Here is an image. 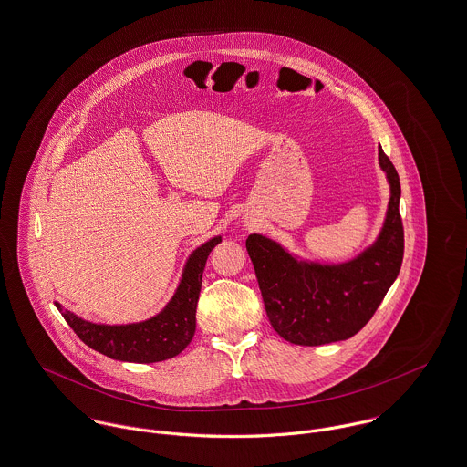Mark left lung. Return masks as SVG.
I'll list each match as a JSON object with an SVG mask.
<instances>
[{
	"mask_svg": "<svg viewBox=\"0 0 467 467\" xmlns=\"http://www.w3.org/2000/svg\"><path fill=\"white\" fill-rule=\"evenodd\" d=\"M390 184L389 211L372 247L340 265L297 261L275 242L251 234L245 242L272 327L297 346L351 338L372 318L396 281L405 253L400 175L379 149Z\"/></svg>",
	"mask_w": 467,
	"mask_h": 467,
	"instance_id": "1",
	"label": "left lung"
}]
</instances>
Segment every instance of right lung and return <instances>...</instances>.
Instances as JSON below:
<instances>
[{
    "label": "right lung",
    "instance_id": "obj_1",
    "mask_svg": "<svg viewBox=\"0 0 467 467\" xmlns=\"http://www.w3.org/2000/svg\"><path fill=\"white\" fill-rule=\"evenodd\" d=\"M222 242L220 236L201 245L188 259L182 279L171 301L156 317L127 326L88 322L58 303L55 306L77 337L91 349L119 362L154 363L177 357L192 342L197 326V303L209 253Z\"/></svg>",
    "mask_w": 467,
    "mask_h": 467
}]
</instances>
